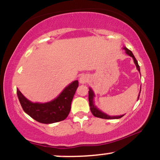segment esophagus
<instances>
[{
	"instance_id": "obj_1",
	"label": "esophagus",
	"mask_w": 160,
	"mask_h": 160,
	"mask_svg": "<svg viewBox=\"0 0 160 160\" xmlns=\"http://www.w3.org/2000/svg\"><path fill=\"white\" fill-rule=\"evenodd\" d=\"M88 80H89V78H88L87 75L86 74H82L81 76L80 77V79H79V81L81 84H85L86 82H88Z\"/></svg>"
}]
</instances>
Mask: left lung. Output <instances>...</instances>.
<instances>
[{
	"label": "left lung",
	"instance_id": "1",
	"mask_svg": "<svg viewBox=\"0 0 160 160\" xmlns=\"http://www.w3.org/2000/svg\"><path fill=\"white\" fill-rule=\"evenodd\" d=\"M123 49H124L125 51H126V52L127 53L128 56L132 57V58H133V60H134V62H135V65H136V68H137L138 71L139 72H140V67H139L138 64V61L136 60V58H135V56H134L133 53L132 52V51L129 50V49L126 48V47H123ZM89 107H90V111L92 112V114L94 115L95 117H98V118H102V119H106V120H112V119H119V118H121V117H123V115H121V116H113V117H111V116L106 114V113H104V112L101 111L100 110L98 109L96 106H95V104H94V101H93V99H94V97H95L94 92H93V91L92 90L91 88H89ZM140 92H141V90H140ZM140 92H139L138 97V100L139 96H140Z\"/></svg>",
	"mask_w": 160,
	"mask_h": 160
}]
</instances>
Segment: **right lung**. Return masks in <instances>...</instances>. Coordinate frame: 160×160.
<instances>
[{"label": "right lung", "mask_w": 160, "mask_h": 160, "mask_svg": "<svg viewBox=\"0 0 160 160\" xmlns=\"http://www.w3.org/2000/svg\"><path fill=\"white\" fill-rule=\"evenodd\" d=\"M78 83V80L72 82L65 88L56 98L44 104L30 102L19 89H17V95L23 111L27 114L41 123L50 124L67 118L71 111V102L79 86Z\"/></svg>", "instance_id": "1"}]
</instances>
